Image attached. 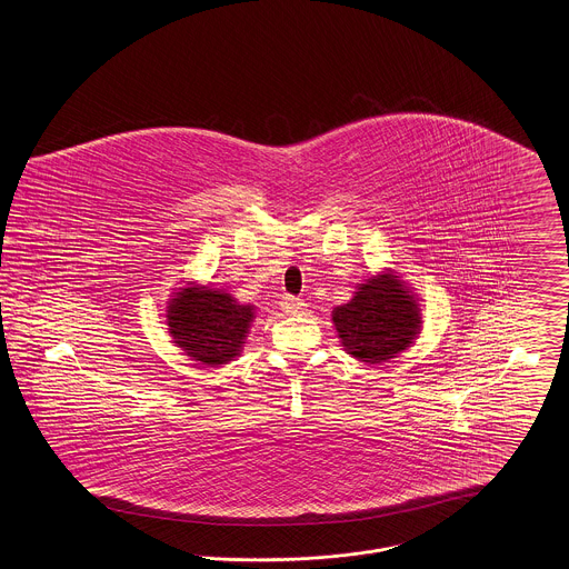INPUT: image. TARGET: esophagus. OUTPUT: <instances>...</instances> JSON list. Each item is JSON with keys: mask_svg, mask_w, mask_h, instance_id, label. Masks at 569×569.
Segmentation results:
<instances>
[{"mask_svg": "<svg viewBox=\"0 0 569 569\" xmlns=\"http://www.w3.org/2000/svg\"><path fill=\"white\" fill-rule=\"evenodd\" d=\"M305 307H307V302L302 301V299H297V297H283V301H281V309H283V313H288V316L302 313Z\"/></svg>", "mask_w": 569, "mask_h": 569, "instance_id": "esophagus-1", "label": "esophagus"}]
</instances>
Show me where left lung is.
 <instances>
[{
    "instance_id": "left-lung-1",
    "label": "left lung",
    "mask_w": 569,
    "mask_h": 569,
    "mask_svg": "<svg viewBox=\"0 0 569 569\" xmlns=\"http://www.w3.org/2000/svg\"><path fill=\"white\" fill-rule=\"evenodd\" d=\"M333 325L348 355L363 363H382L415 341L421 309L398 274L385 272L359 283L350 301L335 307Z\"/></svg>"
}]
</instances>
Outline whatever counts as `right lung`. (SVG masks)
<instances>
[{"label":"right lung","mask_w":569,"mask_h":569,"mask_svg":"<svg viewBox=\"0 0 569 569\" xmlns=\"http://www.w3.org/2000/svg\"><path fill=\"white\" fill-rule=\"evenodd\" d=\"M253 322V305L210 286H187L168 305L169 335L200 366L219 368L240 355Z\"/></svg>","instance_id":"1"}]
</instances>
